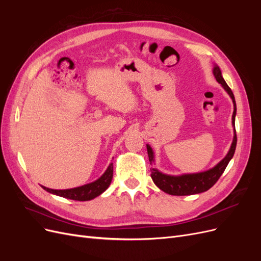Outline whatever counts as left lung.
Returning a JSON list of instances; mask_svg holds the SVG:
<instances>
[{
  "label": "left lung",
  "instance_id": "obj_1",
  "mask_svg": "<svg viewBox=\"0 0 261 261\" xmlns=\"http://www.w3.org/2000/svg\"><path fill=\"white\" fill-rule=\"evenodd\" d=\"M213 75H215L217 82L222 85L224 90L228 93V96L231 97L234 105V111L232 115L234 137H233L231 148L228 150L227 154L216 165V167H213L212 169L204 172L192 173V174H183V175L175 176V175L164 174V173L160 172L155 168L150 169V171H151V178L153 180V183L164 193L174 195V196H187V195L200 194L208 191L209 188H211L217 183V180L220 178L221 175H222V173L226 169L228 162L231 161V159L234 155L236 143H238V137H236V130H235V115H236L235 98L231 88L227 86V84L223 80L222 73H221L219 66L215 65V67H213ZM147 151H148L150 164H152L154 162V154L151 147L149 145H147Z\"/></svg>",
  "mask_w": 261,
  "mask_h": 261
}]
</instances>
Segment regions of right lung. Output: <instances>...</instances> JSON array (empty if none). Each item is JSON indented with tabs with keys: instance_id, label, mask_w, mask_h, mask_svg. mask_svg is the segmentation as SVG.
<instances>
[{
	"instance_id": "1",
	"label": "right lung",
	"mask_w": 261,
	"mask_h": 261,
	"mask_svg": "<svg viewBox=\"0 0 261 261\" xmlns=\"http://www.w3.org/2000/svg\"><path fill=\"white\" fill-rule=\"evenodd\" d=\"M113 177V163H110L107 171L99 177L97 180L92 181V183L86 184L80 187L70 188V189H51L48 187L42 186L43 189L51 194L57 196L64 197L67 199H73L78 201H87L96 198L99 195H101L105 191H107L108 187L111 184V180Z\"/></svg>"
}]
</instances>
